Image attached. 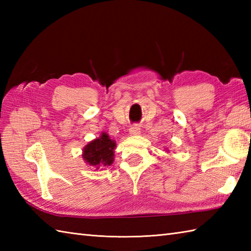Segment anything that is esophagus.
Instances as JSON below:
<instances>
[{"label": "esophagus", "instance_id": "1", "mask_svg": "<svg viewBox=\"0 0 251 251\" xmlns=\"http://www.w3.org/2000/svg\"><path fill=\"white\" fill-rule=\"evenodd\" d=\"M129 134L132 136H136V135H139L140 134V127L138 125H134L131 126L129 128Z\"/></svg>", "mask_w": 251, "mask_h": 251}]
</instances>
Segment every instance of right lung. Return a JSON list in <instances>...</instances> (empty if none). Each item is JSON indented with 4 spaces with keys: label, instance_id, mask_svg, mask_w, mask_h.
<instances>
[{
    "label": "right lung",
    "instance_id": "right-lung-1",
    "mask_svg": "<svg viewBox=\"0 0 251 251\" xmlns=\"http://www.w3.org/2000/svg\"><path fill=\"white\" fill-rule=\"evenodd\" d=\"M115 146V141L110 139L108 134L102 132L99 138L85 146L82 156L85 162L96 169L110 166L114 161Z\"/></svg>",
    "mask_w": 251,
    "mask_h": 251
}]
</instances>
